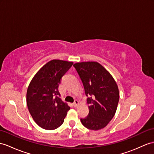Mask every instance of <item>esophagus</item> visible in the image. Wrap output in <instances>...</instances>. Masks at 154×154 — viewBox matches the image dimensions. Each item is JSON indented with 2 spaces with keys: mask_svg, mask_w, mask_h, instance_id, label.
<instances>
[{
  "mask_svg": "<svg viewBox=\"0 0 154 154\" xmlns=\"http://www.w3.org/2000/svg\"><path fill=\"white\" fill-rule=\"evenodd\" d=\"M79 103H80L79 100H75L74 103V107H77V106L78 105V104H79Z\"/></svg>",
  "mask_w": 154,
  "mask_h": 154,
  "instance_id": "esophagus-1",
  "label": "esophagus"
}]
</instances>
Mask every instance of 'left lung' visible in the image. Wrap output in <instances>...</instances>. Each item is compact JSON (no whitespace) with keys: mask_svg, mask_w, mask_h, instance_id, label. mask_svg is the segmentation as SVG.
<instances>
[{"mask_svg":"<svg viewBox=\"0 0 154 154\" xmlns=\"http://www.w3.org/2000/svg\"><path fill=\"white\" fill-rule=\"evenodd\" d=\"M88 97L89 114L80 119L84 127L97 131L105 127L114 118L119 99L118 85L108 71L95 61L74 65Z\"/></svg>","mask_w":154,"mask_h":154,"instance_id":"8db88e82","label":"left lung"}]
</instances>
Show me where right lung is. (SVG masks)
Returning a JSON list of instances; mask_svg holds the SVG:
<instances>
[{"mask_svg": "<svg viewBox=\"0 0 154 154\" xmlns=\"http://www.w3.org/2000/svg\"><path fill=\"white\" fill-rule=\"evenodd\" d=\"M72 64L63 60H51L30 82L27 91V107L34 121L42 129L54 130L64 122L70 106L58 97V88L62 77Z\"/></svg>", "mask_w": 154, "mask_h": 154, "instance_id": "obj_1", "label": "right lung"}]
</instances>
